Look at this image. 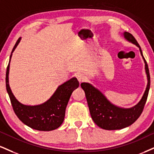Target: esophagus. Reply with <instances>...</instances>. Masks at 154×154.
Wrapping results in <instances>:
<instances>
[{"label": "esophagus", "instance_id": "34e87169", "mask_svg": "<svg viewBox=\"0 0 154 154\" xmlns=\"http://www.w3.org/2000/svg\"><path fill=\"white\" fill-rule=\"evenodd\" d=\"M76 77L78 79L79 82H82L85 80V77L83 75H82V74H77V75H76Z\"/></svg>", "mask_w": 154, "mask_h": 154}]
</instances>
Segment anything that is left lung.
Listing matches in <instances>:
<instances>
[{
  "instance_id": "left-lung-1",
  "label": "left lung",
  "mask_w": 154,
  "mask_h": 154,
  "mask_svg": "<svg viewBox=\"0 0 154 154\" xmlns=\"http://www.w3.org/2000/svg\"><path fill=\"white\" fill-rule=\"evenodd\" d=\"M128 42L136 44L139 48L140 54L145 62L146 73L148 84L146 91L139 103L131 108H122L116 106L105 97L102 92L92 85L87 82L81 83V88L85 91L91 117L96 125L105 130H119L126 128L134 123L139 118L143 110L150 88L149 69L142 50L136 38L128 32L123 34Z\"/></svg>"
}]
</instances>
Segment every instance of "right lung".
Returning a JSON list of instances; mask_svg holds the SVG:
<instances>
[{"label":"right lung","instance_id":"add662e5","mask_svg":"<svg viewBox=\"0 0 154 154\" xmlns=\"http://www.w3.org/2000/svg\"><path fill=\"white\" fill-rule=\"evenodd\" d=\"M21 37L17 40L10 56L21 41ZM9 61L5 75L6 90L10 97L13 109L22 123L27 126L37 131H53L62 125L65 116L66 105L72 92L79 87V82L76 77L69 79L62 85H59L53 95L47 102L38 105H25L19 103L12 93L8 84Z\"/></svg>","mask_w":154,"mask_h":154}]
</instances>
